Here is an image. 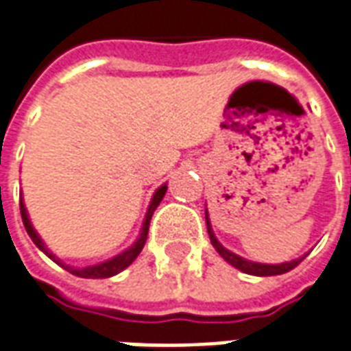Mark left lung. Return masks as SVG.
I'll use <instances>...</instances> for the list:
<instances>
[{
    "label": "left lung",
    "instance_id": "8db88e82",
    "mask_svg": "<svg viewBox=\"0 0 351 351\" xmlns=\"http://www.w3.org/2000/svg\"><path fill=\"white\" fill-rule=\"evenodd\" d=\"M206 216V214H205ZM206 229H208V237H210V243L216 248V252L220 254L221 258L226 259L228 263H231L233 267H237L239 271L246 272V274H256V276H274V274H284V272H289L291 269H295L297 265L301 263V259H295V261H289V263H280V265H263V263H254V261H248V259H243L235 256L233 252L226 250L213 233V228L208 223V216H206Z\"/></svg>",
    "mask_w": 351,
    "mask_h": 351
}]
</instances>
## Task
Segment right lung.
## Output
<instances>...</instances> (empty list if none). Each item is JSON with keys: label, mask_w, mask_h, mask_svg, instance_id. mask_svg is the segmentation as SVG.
I'll return each mask as SVG.
<instances>
[{"label": "right lung", "mask_w": 351, "mask_h": 351, "mask_svg": "<svg viewBox=\"0 0 351 351\" xmlns=\"http://www.w3.org/2000/svg\"><path fill=\"white\" fill-rule=\"evenodd\" d=\"M165 191H167V186H161L160 190L154 193L152 197V203H150V206H148V213H146V220H145V226H143V233H141V237H138V241L133 246H131L130 250H125L123 254H120V256H116V258L108 259V261H105V263H99V265H93V267H86V269H73V267H67V265L60 263L52 254H50L47 248H45V244H43V241L39 239V235L35 233V229L32 228V223H29V218H27V213H26V206H24V203L20 201V214H22V221H24V228H26L27 235L32 237V241L35 243V246L39 248V250H43L47 256H49L50 259H54L56 263H60L64 269H67V271L71 272V274H75V276H80V278H108V276H114V274H118L120 271H123L125 267H130L133 261H135V258H137L138 254H141V250H143V246H145L146 243V237H148V228H150V220H152V214L154 210H156V206L160 205V201L163 199V195H165Z\"/></svg>", "instance_id": "add662e5"}]
</instances>
